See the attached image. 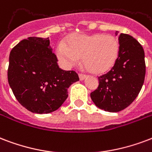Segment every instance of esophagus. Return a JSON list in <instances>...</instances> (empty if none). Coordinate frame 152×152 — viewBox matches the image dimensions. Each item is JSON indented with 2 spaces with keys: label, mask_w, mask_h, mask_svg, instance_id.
Masks as SVG:
<instances>
[{
  "label": "esophagus",
  "mask_w": 152,
  "mask_h": 152,
  "mask_svg": "<svg viewBox=\"0 0 152 152\" xmlns=\"http://www.w3.org/2000/svg\"><path fill=\"white\" fill-rule=\"evenodd\" d=\"M79 78L80 80H84V79L86 78V76L84 75V74H79Z\"/></svg>",
  "instance_id": "obj_1"
}]
</instances>
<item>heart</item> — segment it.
Wrapping results in <instances>:
<instances>
[{
    "mask_svg": "<svg viewBox=\"0 0 152 152\" xmlns=\"http://www.w3.org/2000/svg\"><path fill=\"white\" fill-rule=\"evenodd\" d=\"M120 51V45L114 36L102 33L71 35L67 45L60 43L56 56L64 68L76 64L82 56V61L91 73L102 74L115 64Z\"/></svg>",
    "mask_w": 152,
    "mask_h": 152,
    "instance_id": "obj_1",
    "label": "heart"
}]
</instances>
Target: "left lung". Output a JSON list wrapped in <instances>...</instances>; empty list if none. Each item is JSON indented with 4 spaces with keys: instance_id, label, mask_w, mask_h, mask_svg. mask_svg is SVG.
<instances>
[{
    "instance_id": "obj_1",
    "label": "left lung",
    "mask_w": 152,
    "mask_h": 152,
    "mask_svg": "<svg viewBox=\"0 0 152 152\" xmlns=\"http://www.w3.org/2000/svg\"><path fill=\"white\" fill-rule=\"evenodd\" d=\"M120 51L114 66L99 77V86L91 93L95 105L106 112H117L128 107L140 93L146 73L144 51L132 36L120 33Z\"/></svg>"
}]
</instances>
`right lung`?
I'll use <instances>...</instances> for the list:
<instances>
[{"instance_id": "add662e5", "label": "right lung", "mask_w": 152, "mask_h": 152, "mask_svg": "<svg viewBox=\"0 0 152 152\" xmlns=\"http://www.w3.org/2000/svg\"><path fill=\"white\" fill-rule=\"evenodd\" d=\"M48 38L21 40L9 55L8 81L23 107L37 114L55 112L68 98V89L79 80L76 72L59 68Z\"/></svg>"}]
</instances>
